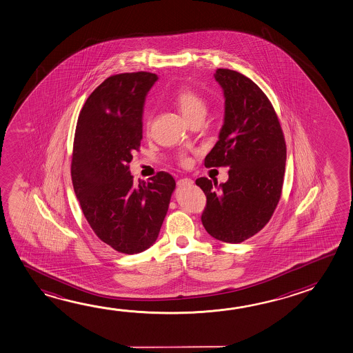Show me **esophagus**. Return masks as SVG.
<instances>
[{"label": "esophagus", "instance_id": "34e87169", "mask_svg": "<svg viewBox=\"0 0 353 353\" xmlns=\"http://www.w3.org/2000/svg\"><path fill=\"white\" fill-rule=\"evenodd\" d=\"M192 181L190 178H184V179H180L179 181H178V185H192Z\"/></svg>", "mask_w": 353, "mask_h": 353}]
</instances>
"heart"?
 <instances>
[{"label": "heart", "instance_id": "obj_1", "mask_svg": "<svg viewBox=\"0 0 353 353\" xmlns=\"http://www.w3.org/2000/svg\"><path fill=\"white\" fill-rule=\"evenodd\" d=\"M174 101L186 120L190 121L197 114H203L206 111V103L203 97L192 88H181L174 95ZM150 123V122H148ZM189 159L185 156L180 157V163L186 164Z\"/></svg>", "mask_w": 353, "mask_h": 353}]
</instances>
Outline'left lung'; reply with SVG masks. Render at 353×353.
Instances as JSON below:
<instances>
[{
  "label": "left lung",
  "instance_id": "left-lung-1",
  "mask_svg": "<svg viewBox=\"0 0 353 353\" xmlns=\"http://www.w3.org/2000/svg\"><path fill=\"white\" fill-rule=\"evenodd\" d=\"M225 95V122L205 167H228L217 185L196 179L206 195L203 228L214 239L241 243L268 223L281 200L287 145L274 108L261 88L241 72L217 69Z\"/></svg>",
  "mask_w": 353,
  "mask_h": 353
}]
</instances>
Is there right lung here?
I'll list each match as a JSON object with an SVG mask.
<instances>
[{"label":"right lung","mask_w":353,"mask_h":353,"mask_svg":"<svg viewBox=\"0 0 353 353\" xmlns=\"http://www.w3.org/2000/svg\"><path fill=\"white\" fill-rule=\"evenodd\" d=\"M157 79L147 72L106 79L88 97L75 130L74 192L96 236L125 254L156 242L175 188L167 172L138 185L130 173L142 141L144 99Z\"/></svg>","instance_id":"add662e5"}]
</instances>
